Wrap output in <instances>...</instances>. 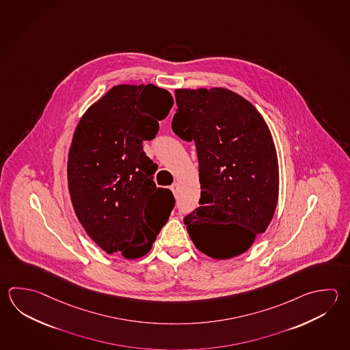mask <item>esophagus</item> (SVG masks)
I'll list each match as a JSON object with an SVG mask.
<instances>
[{
    "label": "esophagus",
    "mask_w": 350,
    "mask_h": 350,
    "mask_svg": "<svg viewBox=\"0 0 350 350\" xmlns=\"http://www.w3.org/2000/svg\"><path fill=\"white\" fill-rule=\"evenodd\" d=\"M177 188H178V185L174 182V183L171 185V191H173V194H174V196L177 194Z\"/></svg>",
    "instance_id": "1"
}]
</instances>
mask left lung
Returning <instances> with one entry per match:
<instances>
[{"label": "left lung", "instance_id": "left-lung-1", "mask_svg": "<svg viewBox=\"0 0 350 350\" xmlns=\"http://www.w3.org/2000/svg\"><path fill=\"white\" fill-rule=\"evenodd\" d=\"M172 130L194 141L200 199L185 224L198 250L234 258L265 232L276 209L278 163L270 130L247 100L223 88L176 90Z\"/></svg>", "mask_w": 350, "mask_h": 350}]
</instances>
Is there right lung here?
Instances as JSON below:
<instances>
[{"label": "right lung", "instance_id": "right-lung-1", "mask_svg": "<svg viewBox=\"0 0 350 350\" xmlns=\"http://www.w3.org/2000/svg\"><path fill=\"white\" fill-rule=\"evenodd\" d=\"M173 106L159 86H113L90 106L74 132L68 185L88 235L107 254L144 256L167 223L176 199L156 187L157 165L142 142L159 133Z\"/></svg>", "mask_w": 350, "mask_h": 350}]
</instances>
